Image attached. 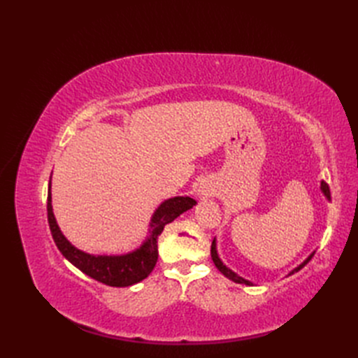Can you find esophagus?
I'll list each match as a JSON object with an SVG mask.
<instances>
[{
	"label": "esophagus",
	"mask_w": 358,
	"mask_h": 358,
	"mask_svg": "<svg viewBox=\"0 0 358 358\" xmlns=\"http://www.w3.org/2000/svg\"><path fill=\"white\" fill-rule=\"evenodd\" d=\"M197 192H199L200 197H209V196H212V189L206 188V187H200Z\"/></svg>",
	"instance_id": "esophagus-1"
}]
</instances>
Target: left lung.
I'll return each mask as SVG.
<instances>
[{"label":"left lung","mask_w":358,"mask_h":358,"mask_svg":"<svg viewBox=\"0 0 358 358\" xmlns=\"http://www.w3.org/2000/svg\"><path fill=\"white\" fill-rule=\"evenodd\" d=\"M321 191H322V194L324 196L327 197V200H330V188H329V185L324 180H321ZM313 254L315 252H312L305 262H303L300 266H297L296 268H292L291 272H289V275H292V273H296V272H299L300 268H303L305 267L309 262H310V258L313 257ZM210 255H212V259H213V263H215V266H216V268L220 270V272L225 276V278H229V279H231L233 282H236V284H245V285H252V282H249V280H246V279H243L242 276H239L237 273H234L231 268H229L227 267L222 262H221V258L218 257V252H216V241L213 239V242H212V248H210Z\"/></svg>","instance_id":"left-lung-1"}]
</instances>
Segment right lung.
<instances>
[{"label":"right lung","mask_w":358,"mask_h":358,"mask_svg":"<svg viewBox=\"0 0 358 358\" xmlns=\"http://www.w3.org/2000/svg\"><path fill=\"white\" fill-rule=\"evenodd\" d=\"M196 204L197 201L191 197H173L162 201L150 220L146 241L136 251L124 255H91L73 246L61 233L55 215H53L50 182L48 191V221L53 241L61 254L73 266L101 284L110 287H129L148 278L154 270L158 259L157 241L164 227Z\"/></svg>","instance_id":"1"}]
</instances>
